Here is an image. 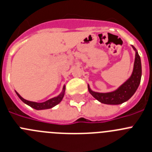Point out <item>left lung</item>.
<instances>
[{
  "label": "left lung",
  "instance_id": "1",
  "mask_svg": "<svg viewBox=\"0 0 152 152\" xmlns=\"http://www.w3.org/2000/svg\"><path fill=\"white\" fill-rule=\"evenodd\" d=\"M132 47L136 51L134 70H133L131 76L122 86H120L117 90L113 92H109V93L94 92L91 90L89 86H88L91 94L100 103L110 105L121 104V103L128 100L132 96L134 95L136 91L138 88L140 81H141L142 76L141 60H140V57L136 48L134 46H132Z\"/></svg>",
  "mask_w": 152,
  "mask_h": 152
}]
</instances>
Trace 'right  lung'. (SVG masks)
Returning a JSON list of instances; mask_svg holds the SVG:
<instances>
[{"label": "right lung", "instance_id": "1", "mask_svg": "<svg viewBox=\"0 0 152 152\" xmlns=\"http://www.w3.org/2000/svg\"><path fill=\"white\" fill-rule=\"evenodd\" d=\"M64 91H65V86H64L63 88V91L61 92V94H60L58 97H53L52 99H49V100H46L45 102H42V103H36V102H32V101H28V100H25L23 97H21L19 94H18V92L15 91L16 94L18 95V97L22 100L25 103H26L27 105L30 106L32 108L35 109V110H47V109H51L52 107H54L55 106H56L57 104H58L63 99L64 96Z\"/></svg>", "mask_w": 152, "mask_h": 152}]
</instances>
